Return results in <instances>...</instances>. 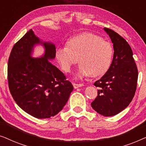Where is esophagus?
<instances>
[{
    "label": "esophagus",
    "instance_id": "esophagus-1",
    "mask_svg": "<svg viewBox=\"0 0 146 146\" xmlns=\"http://www.w3.org/2000/svg\"><path fill=\"white\" fill-rule=\"evenodd\" d=\"M73 86H74V88H78L79 87H81V86H83L84 84H77V83H73Z\"/></svg>",
    "mask_w": 146,
    "mask_h": 146
}]
</instances>
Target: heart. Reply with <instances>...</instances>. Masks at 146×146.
I'll list each match as a JSON object with an SVG mask.
<instances>
[{"label": "heart", "instance_id": "b5f03b06", "mask_svg": "<svg viewBox=\"0 0 146 146\" xmlns=\"http://www.w3.org/2000/svg\"><path fill=\"white\" fill-rule=\"evenodd\" d=\"M113 56L111 44L94 33H85L72 37L66 46L56 50V57L66 72L78 62L80 64L78 78L90 75L101 76L110 67Z\"/></svg>", "mask_w": 146, "mask_h": 146}]
</instances>
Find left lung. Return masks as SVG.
I'll return each mask as SVG.
<instances>
[{
	"label": "left lung",
	"instance_id": "8db88e82",
	"mask_svg": "<svg viewBox=\"0 0 146 146\" xmlns=\"http://www.w3.org/2000/svg\"><path fill=\"white\" fill-rule=\"evenodd\" d=\"M104 29L112 42L114 52L108 70L94 84L99 89L91 106L100 114L108 117L128 106L136 90L138 72L127 41L112 30Z\"/></svg>",
	"mask_w": 146,
	"mask_h": 146
}]
</instances>
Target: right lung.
Here are the masks:
<instances>
[{"mask_svg":"<svg viewBox=\"0 0 146 146\" xmlns=\"http://www.w3.org/2000/svg\"><path fill=\"white\" fill-rule=\"evenodd\" d=\"M42 44L45 54L31 57L33 46ZM56 56V47L42 42L33 30L14 45L8 62L10 92L18 106L36 118H49L60 112L68 102L73 86L50 60Z\"/></svg>","mask_w":146,"mask_h":146,"instance_id":"1","label":"right lung"}]
</instances>
